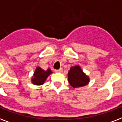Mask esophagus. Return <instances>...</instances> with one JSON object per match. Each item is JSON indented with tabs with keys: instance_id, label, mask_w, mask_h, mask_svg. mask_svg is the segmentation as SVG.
I'll return each mask as SVG.
<instances>
[{
	"instance_id": "obj_1",
	"label": "esophagus",
	"mask_w": 122,
	"mask_h": 122,
	"mask_svg": "<svg viewBox=\"0 0 122 122\" xmlns=\"http://www.w3.org/2000/svg\"><path fill=\"white\" fill-rule=\"evenodd\" d=\"M56 72H62L63 71V68H59V70H55Z\"/></svg>"
}]
</instances>
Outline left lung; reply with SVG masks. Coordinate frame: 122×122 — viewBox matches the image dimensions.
Wrapping results in <instances>:
<instances>
[{
    "instance_id": "obj_1",
    "label": "left lung",
    "mask_w": 122,
    "mask_h": 122,
    "mask_svg": "<svg viewBox=\"0 0 122 122\" xmlns=\"http://www.w3.org/2000/svg\"><path fill=\"white\" fill-rule=\"evenodd\" d=\"M68 80L73 88H80L90 82V78L79 65L71 66L68 73Z\"/></svg>"
}]
</instances>
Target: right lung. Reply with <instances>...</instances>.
<instances>
[{
  "instance_id": "1",
  "label": "right lung",
  "mask_w": 122,
  "mask_h": 122,
  "mask_svg": "<svg viewBox=\"0 0 122 122\" xmlns=\"http://www.w3.org/2000/svg\"><path fill=\"white\" fill-rule=\"evenodd\" d=\"M51 73H52V71H51L50 68H48L46 70H44L39 66L36 67L31 79L32 83L34 85H42L45 83L47 77Z\"/></svg>"
}]
</instances>
